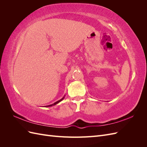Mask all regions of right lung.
<instances>
[{"label": "right lung", "instance_id": "right-lung-1", "mask_svg": "<svg viewBox=\"0 0 147 147\" xmlns=\"http://www.w3.org/2000/svg\"><path fill=\"white\" fill-rule=\"evenodd\" d=\"M64 97H63V98H62L61 100H58V101H57V102H55L54 104H51V105H47V106H46V107H51V106H52V105H56V104H57V103H59V102H61V100H63V99H64Z\"/></svg>", "mask_w": 147, "mask_h": 147}]
</instances>
